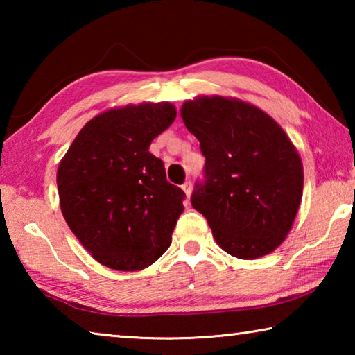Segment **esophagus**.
Masks as SVG:
<instances>
[{"mask_svg": "<svg viewBox=\"0 0 355 355\" xmlns=\"http://www.w3.org/2000/svg\"><path fill=\"white\" fill-rule=\"evenodd\" d=\"M182 188H183V191H184L186 197H188V199H189L191 192H192V183H191V182H186V183L182 186Z\"/></svg>", "mask_w": 355, "mask_h": 355, "instance_id": "1", "label": "esophagus"}]
</instances>
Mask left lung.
I'll return each mask as SVG.
<instances>
[{
  "mask_svg": "<svg viewBox=\"0 0 355 355\" xmlns=\"http://www.w3.org/2000/svg\"><path fill=\"white\" fill-rule=\"evenodd\" d=\"M182 119L205 156L191 203L216 243L241 260L271 254L302 199V161L290 137L260 107L219 95L188 100Z\"/></svg>",
  "mask_w": 355,
  "mask_h": 355,
  "instance_id": "1",
  "label": "left lung"
}]
</instances>
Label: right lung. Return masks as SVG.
<instances>
[{
  "label": "right lung",
  "instance_id": "1",
  "mask_svg": "<svg viewBox=\"0 0 355 355\" xmlns=\"http://www.w3.org/2000/svg\"><path fill=\"white\" fill-rule=\"evenodd\" d=\"M177 117L175 106L114 107L84 125L59 163L64 219L95 260L116 271H141L171 245L184 192L166 180L148 152Z\"/></svg>",
  "mask_w": 355,
  "mask_h": 355
}]
</instances>
